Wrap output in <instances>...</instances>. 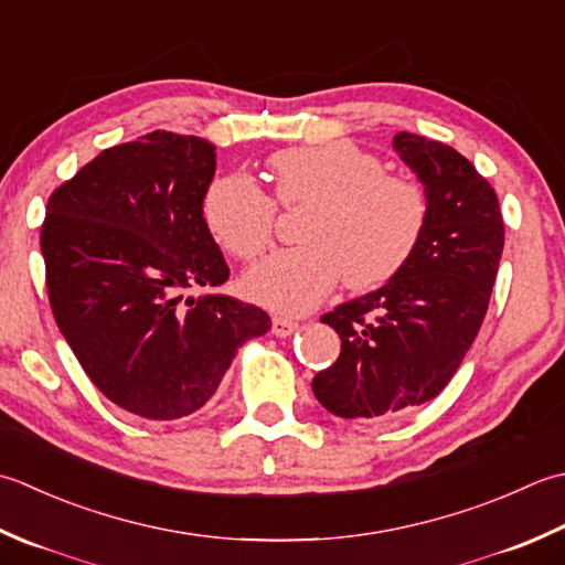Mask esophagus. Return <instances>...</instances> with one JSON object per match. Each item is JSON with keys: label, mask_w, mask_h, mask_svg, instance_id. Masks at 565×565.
Masks as SVG:
<instances>
[{"label": "esophagus", "mask_w": 565, "mask_h": 565, "mask_svg": "<svg viewBox=\"0 0 565 565\" xmlns=\"http://www.w3.org/2000/svg\"><path fill=\"white\" fill-rule=\"evenodd\" d=\"M296 328H298V323H296L294 318L276 316V318L271 320V333H274L276 338H289L291 333H296Z\"/></svg>", "instance_id": "34e87169"}]
</instances>
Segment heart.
<instances>
[{
	"label": "heart",
	"instance_id": "obj_1",
	"mask_svg": "<svg viewBox=\"0 0 565 565\" xmlns=\"http://www.w3.org/2000/svg\"><path fill=\"white\" fill-rule=\"evenodd\" d=\"M276 201L311 203L301 242L274 252L245 276V291L279 313H306L345 279L367 291L392 281L422 242L428 195L422 183L386 173L374 153L348 139L289 147L269 157ZM203 220L210 235L237 259L271 245L276 203L245 173H227L205 188Z\"/></svg>",
	"mask_w": 565,
	"mask_h": 565
}]
</instances>
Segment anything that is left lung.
<instances>
[{
    "instance_id": "8db88e82",
    "label": "left lung",
    "mask_w": 565,
    "mask_h": 565,
    "mask_svg": "<svg viewBox=\"0 0 565 565\" xmlns=\"http://www.w3.org/2000/svg\"><path fill=\"white\" fill-rule=\"evenodd\" d=\"M394 151L428 195V225L406 267L326 313L340 358L313 394L340 418L402 416L434 399L458 372L488 313L504 247L492 185L448 143L399 131Z\"/></svg>"
}]
</instances>
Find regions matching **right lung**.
<instances>
[{
  "mask_svg": "<svg viewBox=\"0 0 565 565\" xmlns=\"http://www.w3.org/2000/svg\"><path fill=\"white\" fill-rule=\"evenodd\" d=\"M215 147L149 131L53 191L41 227L49 301L87 377L151 422L201 408L269 316L215 289L230 276L203 220Z\"/></svg>",
  "mask_w": 565,
  "mask_h": 565,
  "instance_id": "right-lung-1",
  "label": "right lung"
}]
</instances>
